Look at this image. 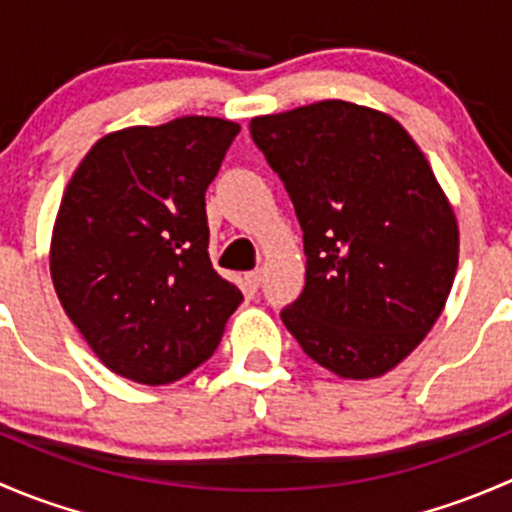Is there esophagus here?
Masks as SVG:
<instances>
[{
  "label": "esophagus",
  "mask_w": 512,
  "mask_h": 512,
  "mask_svg": "<svg viewBox=\"0 0 512 512\" xmlns=\"http://www.w3.org/2000/svg\"><path fill=\"white\" fill-rule=\"evenodd\" d=\"M245 282H247V287L252 289V292H257V287H260V282H262V270H252V272H247V275H245Z\"/></svg>",
  "instance_id": "34e87169"
}]
</instances>
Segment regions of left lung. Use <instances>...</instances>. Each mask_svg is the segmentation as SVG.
<instances>
[{
  "label": "left lung",
  "mask_w": 512,
  "mask_h": 512,
  "mask_svg": "<svg viewBox=\"0 0 512 512\" xmlns=\"http://www.w3.org/2000/svg\"><path fill=\"white\" fill-rule=\"evenodd\" d=\"M304 232L307 277L282 322L342 379L399 366L441 317L458 220L414 138L389 113L317 101L250 121Z\"/></svg>",
  "instance_id": "8db88e82"
}]
</instances>
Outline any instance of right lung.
Listing matches in <instances>:
<instances>
[{
	"mask_svg": "<svg viewBox=\"0 0 512 512\" xmlns=\"http://www.w3.org/2000/svg\"><path fill=\"white\" fill-rule=\"evenodd\" d=\"M237 133L213 116L111 131L66 185L51 282L91 352L123 379H183L213 356L242 304L210 262L205 218V190Z\"/></svg>",
	"mask_w": 512,
	"mask_h": 512,
	"instance_id": "1",
	"label": "right lung"
}]
</instances>
